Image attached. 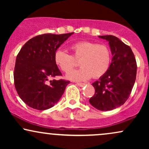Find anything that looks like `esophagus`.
Returning a JSON list of instances; mask_svg holds the SVG:
<instances>
[{"mask_svg":"<svg viewBox=\"0 0 149 149\" xmlns=\"http://www.w3.org/2000/svg\"><path fill=\"white\" fill-rule=\"evenodd\" d=\"M76 85H78V86H79V87H83V86H84V85H85V83H77Z\"/></svg>","mask_w":149,"mask_h":149,"instance_id":"esophagus-1","label":"esophagus"}]
</instances>
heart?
I'll use <instances>...</instances> for the list:
<instances>
[{
	"label": "heart",
	"mask_w": 149,
	"mask_h": 149,
	"mask_svg": "<svg viewBox=\"0 0 149 149\" xmlns=\"http://www.w3.org/2000/svg\"><path fill=\"white\" fill-rule=\"evenodd\" d=\"M71 49L73 57L80 60L81 67L68 73V79L83 81L92 77L97 79L109 70L111 56L107 45L90 41H80L73 44ZM73 57L63 49H58L54 53V62L61 71L68 73L76 65Z\"/></svg>",
	"instance_id": "obj_1"
}]
</instances>
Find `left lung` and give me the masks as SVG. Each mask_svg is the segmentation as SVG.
Listing matches in <instances>:
<instances>
[{"label": "left lung", "instance_id": "1", "mask_svg": "<svg viewBox=\"0 0 149 149\" xmlns=\"http://www.w3.org/2000/svg\"><path fill=\"white\" fill-rule=\"evenodd\" d=\"M99 38L109 42L113 56L107 72L94 82L95 94L89 100L100 111H111L127 100L136 80V63L130 47L111 35Z\"/></svg>", "mask_w": 149, "mask_h": 149}]
</instances>
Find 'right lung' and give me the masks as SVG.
<instances>
[{
	"instance_id": "1",
	"label": "right lung",
	"mask_w": 149,
	"mask_h": 149,
	"mask_svg": "<svg viewBox=\"0 0 149 149\" xmlns=\"http://www.w3.org/2000/svg\"><path fill=\"white\" fill-rule=\"evenodd\" d=\"M73 34L37 36L20 49L15 61V86L21 100L29 107L43 111L60 100L70 82L49 80L61 75L54 62V53Z\"/></svg>"
}]
</instances>
